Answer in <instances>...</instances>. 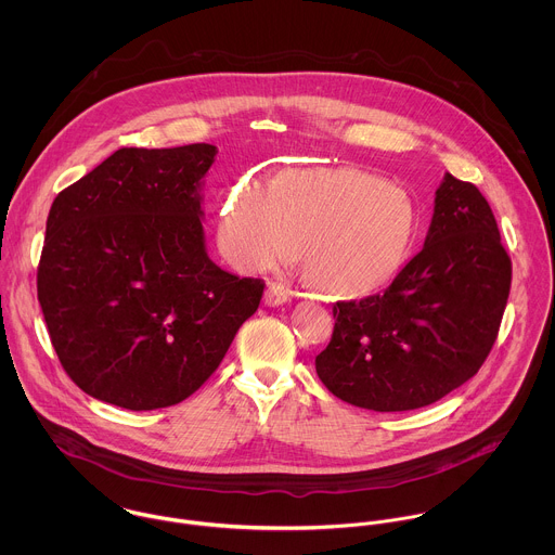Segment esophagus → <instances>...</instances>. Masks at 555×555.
<instances>
[{"label": "esophagus", "mask_w": 555, "mask_h": 555, "mask_svg": "<svg viewBox=\"0 0 555 555\" xmlns=\"http://www.w3.org/2000/svg\"><path fill=\"white\" fill-rule=\"evenodd\" d=\"M288 301H291V291L278 282H271L264 293V306L275 308V306H284Z\"/></svg>", "instance_id": "obj_1"}]
</instances>
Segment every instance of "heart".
I'll return each mask as SVG.
<instances>
[{
    "mask_svg": "<svg viewBox=\"0 0 555 555\" xmlns=\"http://www.w3.org/2000/svg\"><path fill=\"white\" fill-rule=\"evenodd\" d=\"M412 233L408 192L357 168L288 170L273 190L243 181L220 218V243L233 262L275 267L301 245L310 282L331 295H359L389 280Z\"/></svg>",
    "mask_w": 555,
    "mask_h": 555,
    "instance_id": "b5f03b06",
    "label": "heart"
}]
</instances>
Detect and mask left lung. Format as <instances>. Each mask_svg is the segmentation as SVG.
I'll use <instances>...</instances> for the list:
<instances>
[{
    "instance_id": "8db88e82",
    "label": "left lung",
    "mask_w": 555,
    "mask_h": 555,
    "mask_svg": "<svg viewBox=\"0 0 555 555\" xmlns=\"http://www.w3.org/2000/svg\"><path fill=\"white\" fill-rule=\"evenodd\" d=\"M508 291L511 258L489 203L447 172L423 249L380 293L333 306L318 378L333 396L376 412L429 405L478 372Z\"/></svg>"
}]
</instances>
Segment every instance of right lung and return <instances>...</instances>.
<instances>
[{
    "label": "right lung",
    "mask_w": 555,
    "mask_h": 555,
    "mask_svg": "<svg viewBox=\"0 0 555 555\" xmlns=\"http://www.w3.org/2000/svg\"><path fill=\"white\" fill-rule=\"evenodd\" d=\"M218 147H124L57 194L38 301L66 374L128 410L183 401L218 370L264 284L220 269L203 231Z\"/></svg>",
    "instance_id": "right-lung-1"
}]
</instances>
